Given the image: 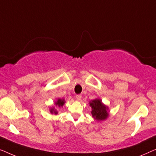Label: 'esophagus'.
<instances>
[{
    "instance_id": "obj_1",
    "label": "esophagus",
    "mask_w": 156,
    "mask_h": 156,
    "mask_svg": "<svg viewBox=\"0 0 156 156\" xmlns=\"http://www.w3.org/2000/svg\"><path fill=\"white\" fill-rule=\"evenodd\" d=\"M76 99L79 100V101H80V100L82 99V95H81V94H77V95L76 96Z\"/></svg>"
}]
</instances>
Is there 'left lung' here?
Masks as SVG:
<instances>
[{
  "label": "left lung",
  "mask_w": 156,
  "mask_h": 156,
  "mask_svg": "<svg viewBox=\"0 0 156 156\" xmlns=\"http://www.w3.org/2000/svg\"><path fill=\"white\" fill-rule=\"evenodd\" d=\"M89 106L91 107V115L92 117L97 121H103L108 118V107L102 104L101 100L96 99L89 102Z\"/></svg>",
  "instance_id": "8db88e82"
}]
</instances>
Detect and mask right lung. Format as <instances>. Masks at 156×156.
<instances>
[{
  "instance_id": "1",
  "label": "right lung",
  "mask_w": 156,
  "mask_h": 156,
  "mask_svg": "<svg viewBox=\"0 0 156 156\" xmlns=\"http://www.w3.org/2000/svg\"><path fill=\"white\" fill-rule=\"evenodd\" d=\"M55 105L57 107H62L64 104H65V99H58L57 101H55ZM50 113L51 114H57V111L56 109H55V108H50Z\"/></svg>"
}]
</instances>
